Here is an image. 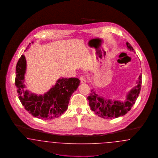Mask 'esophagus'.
Masks as SVG:
<instances>
[{"label": "esophagus", "instance_id": "obj_1", "mask_svg": "<svg viewBox=\"0 0 158 158\" xmlns=\"http://www.w3.org/2000/svg\"><path fill=\"white\" fill-rule=\"evenodd\" d=\"M79 79L81 81V82L82 83H85L86 82V79L83 77H80Z\"/></svg>", "mask_w": 158, "mask_h": 158}]
</instances>
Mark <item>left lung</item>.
<instances>
[{"instance_id":"8db88e82","label":"left lung","mask_w":158,"mask_h":158,"mask_svg":"<svg viewBox=\"0 0 158 158\" xmlns=\"http://www.w3.org/2000/svg\"><path fill=\"white\" fill-rule=\"evenodd\" d=\"M126 45L130 51H134L133 48L127 42ZM142 76L140 74L137 85L128 92L125 101L105 99L98 95L95 90L92 89L88 97L90 109L100 117L106 119H113L126 114L133 105L135 104L140 92Z\"/></svg>"}]
</instances>
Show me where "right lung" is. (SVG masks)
Listing matches in <instances>:
<instances>
[{"label": "right lung", "instance_id": "1", "mask_svg": "<svg viewBox=\"0 0 158 158\" xmlns=\"http://www.w3.org/2000/svg\"><path fill=\"white\" fill-rule=\"evenodd\" d=\"M26 69L27 61L23 54L16 66L15 85L18 98L25 109L34 117L41 120H50L60 117L67 110L70 98L79 85L80 80L76 77H60L48 92L38 95L25 90Z\"/></svg>", "mask_w": 158, "mask_h": 158}]
</instances>
